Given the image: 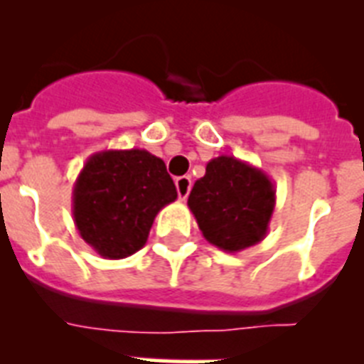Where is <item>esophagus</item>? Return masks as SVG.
Segmentation results:
<instances>
[{"label": "esophagus", "mask_w": 364, "mask_h": 364, "mask_svg": "<svg viewBox=\"0 0 364 364\" xmlns=\"http://www.w3.org/2000/svg\"><path fill=\"white\" fill-rule=\"evenodd\" d=\"M175 184H176V191H178L180 200H186L189 191H191V178H189V176H178V178L175 180Z\"/></svg>", "instance_id": "34e87169"}]
</instances>
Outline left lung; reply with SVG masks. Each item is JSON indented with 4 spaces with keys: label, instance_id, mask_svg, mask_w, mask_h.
Wrapping results in <instances>:
<instances>
[{
    "label": "left lung",
    "instance_id": "8db88e82",
    "mask_svg": "<svg viewBox=\"0 0 364 364\" xmlns=\"http://www.w3.org/2000/svg\"><path fill=\"white\" fill-rule=\"evenodd\" d=\"M188 205L204 239L228 253L255 246L268 233L275 210V186L262 169L222 154L205 166L189 193Z\"/></svg>",
    "mask_w": 364,
    "mask_h": 364
}]
</instances>
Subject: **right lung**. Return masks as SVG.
I'll use <instances>...</instances> for the list:
<instances>
[{"label": "right lung", "mask_w": 364, "mask_h": 364, "mask_svg": "<svg viewBox=\"0 0 364 364\" xmlns=\"http://www.w3.org/2000/svg\"><path fill=\"white\" fill-rule=\"evenodd\" d=\"M176 197L166 164L149 151H100L74 182V224L98 255L125 259L146 246L154 217Z\"/></svg>", "instance_id": "add662e5"}]
</instances>
